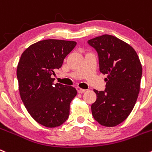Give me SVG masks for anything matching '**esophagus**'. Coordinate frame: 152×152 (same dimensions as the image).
<instances>
[{
    "label": "esophagus",
    "mask_w": 152,
    "mask_h": 152,
    "mask_svg": "<svg viewBox=\"0 0 152 152\" xmlns=\"http://www.w3.org/2000/svg\"><path fill=\"white\" fill-rule=\"evenodd\" d=\"M76 90H77L78 93L79 94H82V93H84L85 91H86V89H83V88H80L79 87H77L76 88Z\"/></svg>",
    "instance_id": "esophagus-1"
}]
</instances>
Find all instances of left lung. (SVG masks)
I'll return each mask as SVG.
<instances>
[{
  "label": "left lung",
  "instance_id": "8db88e82",
  "mask_svg": "<svg viewBox=\"0 0 152 152\" xmlns=\"http://www.w3.org/2000/svg\"><path fill=\"white\" fill-rule=\"evenodd\" d=\"M88 43L98 55L100 71L107 75L104 91L94 90L97 100L92 115L100 124L114 127L125 120L134 109L140 88L142 69L137 52L129 44L104 34Z\"/></svg>",
  "mask_w": 152,
  "mask_h": 152
}]
</instances>
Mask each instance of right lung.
Here are the masks:
<instances>
[{"label": "right lung", "instance_id": "obj_1", "mask_svg": "<svg viewBox=\"0 0 152 152\" xmlns=\"http://www.w3.org/2000/svg\"><path fill=\"white\" fill-rule=\"evenodd\" d=\"M75 41L45 39L30 46L17 66L21 98L31 117L47 127H56L67 120L69 104L77 94L76 88L54 84L57 69L76 46Z\"/></svg>", "mask_w": 152, "mask_h": 152}]
</instances>
